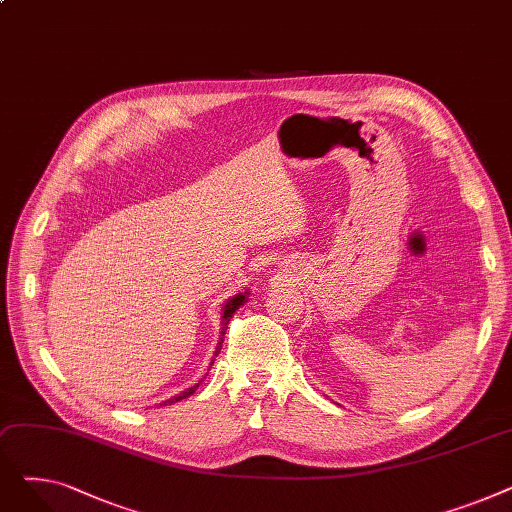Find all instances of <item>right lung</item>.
Listing matches in <instances>:
<instances>
[{
	"label": "right lung",
	"mask_w": 512,
	"mask_h": 512,
	"mask_svg": "<svg viewBox=\"0 0 512 512\" xmlns=\"http://www.w3.org/2000/svg\"><path fill=\"white\" fill-rule=\"evenodd\" d=\"M249 290H245V292H238V294H234V297H230L224 305H222V330H220V342H218V346H215V353H213V357H218V353L222 351V342H224V334H226V330H228V321H230V317L245 305L247 301H249ZM209 365H213V359H211V363ZM203 382V380H201ZM199 382V384H201ZM199 384H195V386H191V388H186V390H182L180 394H176V396H172V398H168V400H164V402H159V407H164V405H172V402H178V400H182V398H188L191 394H195V390L199 388Z\"/></svg>",
	"instance_id": "1"
}]
</instances>
